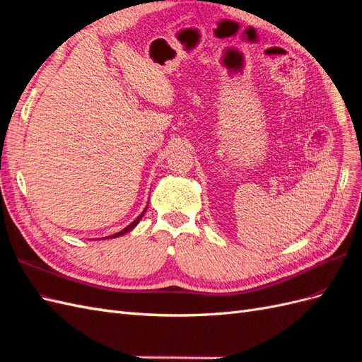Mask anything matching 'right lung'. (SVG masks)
<instances>
[{
  "label": "right lung",
  "mask_w": 362,
  "mask_h": 362,
  "mask_svg": "<svg viewBox=\"0 0 362 362\" xmlns=\"http://www.w3.org/2000/svg\"><path fill=\"white\" fill-rule=\"evenodd\" d=\"M145 211H146V209H145ZM145 211H144V212H142V214H141V216H139V217H137V218H136V220L133 221V223H132V225H128V226H127L125 229H122V230H120V233H117V234H115V235H111L110 238H115V237H119V235H124V234H127V233H128V230H132V229H133V228H134V226H136V225L139 223V220H141V218L144 217V214H145Z\"/></svg>",
  "instance_id": "obj_1"
}]
</instances>
